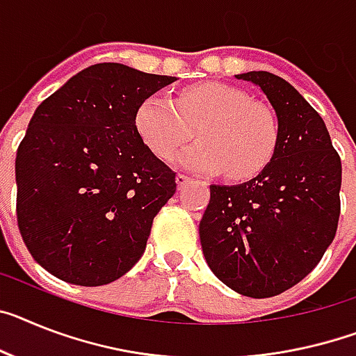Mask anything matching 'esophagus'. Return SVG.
<instances>
[{
	"label": "esophagus",
	"mask_w": 356,
	"mask_h": 356,
	"mask_svg": "<svg viewBox=\"0 0 356 356\" xmlns=\"http://www.w3.org/2000/svg\"><path fill=\"white\" fill-rule=\"evenodd\" d=\"M175 181H177L179 190H183V188L186 186V184L192 183V179L188 177V175H184V173H177V177H175Z\"/></svg>",
	"instance_id": "obj_1"
}]
</instances>
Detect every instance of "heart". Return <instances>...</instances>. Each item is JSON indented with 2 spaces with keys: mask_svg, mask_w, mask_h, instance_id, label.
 Here are the masks:
<instances>
[{
  "mask_svg": "<svg viewBox=\"0 0 356 356\" xmlns=\"http://www.w3.org/2000/svg\"><path fill=\"white\" fill-rule=\"evenodd\" d=\"M199 143L177 157L195 173H219L234 181L252 179L271 163L279 146V121L268 106L224 83H199L179 92L146 97L136 112V130L150 152L170 161L192 137Z\"/></svg>",
  "mask_w": 356,
  "mask_h": 356,
  "instance_id": "1",
  "label": "heart"
}]
</instances>
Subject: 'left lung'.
Here are the masks:
<instances>
[{"label":"left lung","instance_id":"obj_1","mask_svg":"<svg viewBox=\"0 0 356 356\" xmlns=\"http://www.w3.org/2000/svg\"><path fill=\"white\" fill-rule=\"evenodd\" d=\"M235 77L264 92L279 146L252 181L211 184L199 235L217 279L244 297H275L300 282L333 243L342 164L318 112L288 81L262 70Z\"/></svg>","mask_w":356,"mask_h":356}]
</instances>
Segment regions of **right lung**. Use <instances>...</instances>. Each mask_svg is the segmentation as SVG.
I'll use <instances>...</instances> for the list:
<instances>
[{"label":"right lung","instance_id":"right-lung-1","mask_svg":"<svg viewBox=\"0 0 356 356\" xmlns=\"http://www.w3.org/2000/svg\"><path fill=\"white\" fill-rule=\"evenodd\" d=\"M173 81L99 63L35 108L16 155L17 226L54 277L108 284L145 253L154 217L177 184L141 141L136 112Z\"/></svg>","mask_w":356,"mask_h":356}]
</instances>
